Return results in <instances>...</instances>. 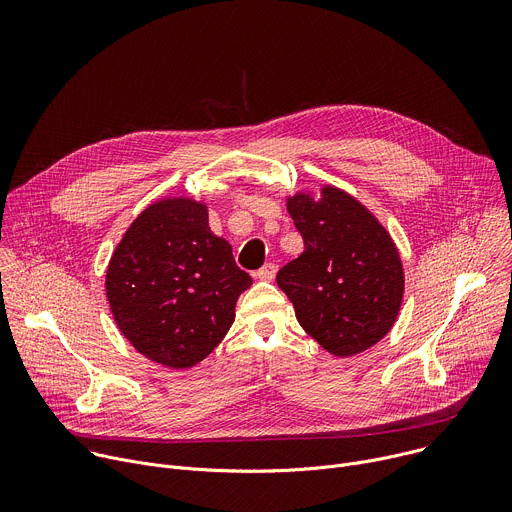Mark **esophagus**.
<instances>
[{
	"label": "esophagus",
	"instance_id": "34e87169",
	"mask_svg": "<svg viewBox=\"0 0 512 512\" xmlns=\"http://www.w3.org/2000/svg\"><path fill=\"white\" fill-rule=\"evenodd\" d=\"M275 273H277V267H275L273 263H265V265L255 273V277L261 279V281H271V279L275 277Z\"/></svg>",
	"mask_w": 512,
	"mask_h": 512
}]
</instances>
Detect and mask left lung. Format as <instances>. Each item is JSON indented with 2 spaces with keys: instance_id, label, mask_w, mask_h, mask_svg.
<instances>
[{
  "instance_id": "8db88e82",
  "label": "left lung",
  "mask_w": 512,
  "mask_h": 512,
  "mask_svg": "<svg viewBox=\"0 0 512 512\" xmlns=\"http://www.w3.org/2000/svg\"><path fill=\"white\" fill-rule=\"evenodd\" d=\"M304 253L277 273L300 326L330 354L354 356L393 328L405 289L399 251L379 218L324 184L285 198Z\"/></svg>"
}]
</instances>
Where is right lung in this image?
Segmentation results:
<instances>
[{
  "mask_svg": "<svg viewBox=\"0 0 512 512\" xmlns=\"http://www.w3.org/2000/svg\"><path fill=\"white\" fill-rule=\"evenodd\" d=\"M251 283L231 245L210 231L208 206L190 196H168L143 208L105 275L121 334L145 358L178 371L221 344Z\"/></svg>",
  "mask_w": 512,
  "mask_h": 512,
  "instance_id": "1",
  "label": "right lung"
}]
</instances>
